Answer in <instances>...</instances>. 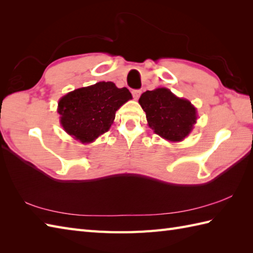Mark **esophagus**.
<instances>
[{"mask_svg":"<svg viewBox=\"0 0 253 253\" xmlns=\"http://www.w3.org/2000/svg\"><path fill=\"white\" fill-rule=\"evenodd\" d=\"M131 93H132L133 99H135V100H138V99H139V96H140V94H141V91H140V90H132V91H131Z\"/></svg>","mask_w":253,"mask_h":253,"instance_id":"obj_1","label":"esophagus"}]
</instances>
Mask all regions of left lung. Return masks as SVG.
I'll list each match as a JSON object with an SVG mask.
<instances>
[{
    "mask_svg": "<svg viewBox=\"0 0 253 253\" xmlns=\"http://www.w3.org/2000/svg\"><path fill=\"white\" fill-rule=\"evenodd\" d=\"M139 103L146 112L149 127L169 141L184 140L197 123L196 107L166 88L146 91Z\"/></svg>",
    "mask_w": 253,
    "mask_h": 253,
    "instance_id": "8db88e82",
    "label": "left lung"
}]
</instances>
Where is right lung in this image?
Instances as JSON below:
<instances>
[{"instance_id":"1","label":"right lung","mask_w":253,"mask_h":253,"mask_svg":"<svg viewBox=\"0 0 253 253\" xmlns=\"http://www.w3.org/2000/svg\"><path fill=\"white\" fill-rule=\"evenodd\" d=\"M131 98L129 90L117 88L112 82L76 89L58 101L61 125L76 140L93 142L110 129L116 111Z\"/></svg>"}]
</instances>
